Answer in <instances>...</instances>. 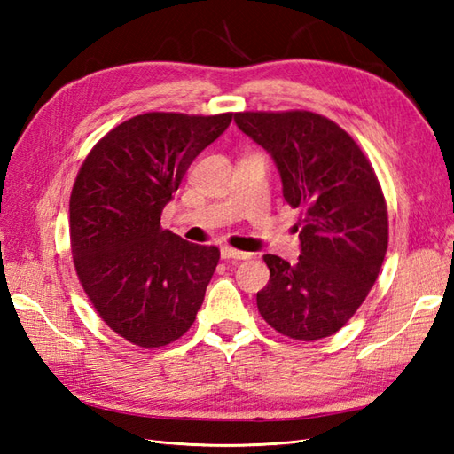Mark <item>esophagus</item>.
Returning a JSON list of instances; mask_svg holds the SVG:
<instances>
[{
    "label": "esophagus",
    "mask_w": 454,
    "mask_h": 454,
    "mask_svg": "<svg viewBox=\"0 0 454 454\" xmlns=\"http://www.w3.org/2000/svg\"><path fill=\"white\" fill-rule=\"evenodd\" d=\"M220 255H222V259H249V257H252V255L246 254V252H238V249L228 247V246H224V247L220 249Z\"/></svg>",
    "instance_id": "34e87169"
}]
</instances>
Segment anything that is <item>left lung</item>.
<instances>
[{
  "mask_svg": "<svg viewBox=\"0 0 454 454\" xmlns=\"http://www.w3.org/2000/svg\"><path fill=\"white\" fill-rule=\"evenodd\" d=\"M234 121L281 173L283 197L301 210V257L265 255L257 293L263 320L298 341L333 335L359 310L388 247V210L376 173L340 124L312 111H244Z\"/></svg>",
  "mask_w": 454,
  "mask_h": 454,
  "instance_id": "1",
  "label": "left lung"
}]
</instances>
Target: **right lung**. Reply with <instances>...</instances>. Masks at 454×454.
Masks as SVG:
<instances>
[{
  "instance_id": "1",
  "label": "right lung",
  "mask_w": 454,
  "mask_h": 454,
  "mask_svg": "<svg viewBox=\"0 0 454 454\" xmlns=\"http://www.w3.org/2000/svg\"><path fill=\"white\" fill-rule=\"evenodd\" d=\"M234 113H144L121 122L82 163L70 197L75 273L95 312L138 347L192 325L220 259L216 246L163 230L161 210Z\"/></svg>"
}]
</instances>
